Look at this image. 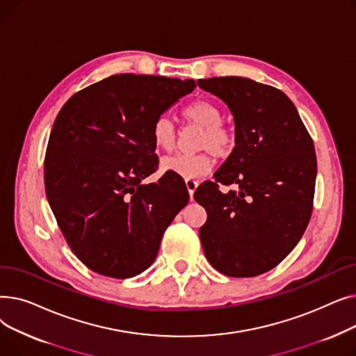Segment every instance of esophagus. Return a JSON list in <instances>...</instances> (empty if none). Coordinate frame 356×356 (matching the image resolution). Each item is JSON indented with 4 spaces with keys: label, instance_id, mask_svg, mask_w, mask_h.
<instances>
[{
    "label": "esophagus",
    "instance_id": "34e87169",
    "mask_svg": "<svg viewBox=\"0 0 356 356\" xmlns=\"http://www.w3.org/2000/svg\"><path fill=\"white\" fill-rule=\"evenodd\" d=\"M197 184H199V183H197L196 180H193V179H186V188H188L192 200H193V195H195V191H196V188H197Z\"/></svg>",
    "mask_w": 356,
    "mask_h": 356
}]
</instances>
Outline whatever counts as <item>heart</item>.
<instances>
[{"label": "heart", "instance_id": "1", "mask_svg": "<svg viewBox=\"0 0 356 356\" xmlns=\"http://www.w3.org/2000/svg\"><path fill=\"white\" fill-rule=\"evenodd\" d=\"M186 121L203 128L199 148H208L216 157H225L234 145V133L222 122V112L218 105L207 99H197L181 109ZM154 145L163 152H170L176 144V128L167 117H159L152 128ZM161 168L183 179H197L212 168L209 152L197 154H175L161 160Z\"/></svg>", "mask_w": 356, "mask_h": 356}]
</instances>
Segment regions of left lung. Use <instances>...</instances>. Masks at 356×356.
Masks as SVG:
<instances>
[{"mask_svg": "<svg viewBox=\"0 0 356 356\" xmlns=\"http://www.w3.org/2000/svg\"><path fill=\"white\" fill-rule=\"evenodd\" d=\"M225 102L235 124V147L200 184L195 200L208 219L199 229L203 252L229 277L263 274L293 251L312 216L317 163L314 145L284 92L248 78L199 79ZM219 184L237 189L223 194Z\"/></svg>", "mask_w": 356, "mask_h": 356, "instance_id": "1", "label": "left lung"}]
</instances>
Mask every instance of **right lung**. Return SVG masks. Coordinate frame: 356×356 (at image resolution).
<instances>
[{
  "mask_svg": "<svg viewBox=\"0 0 356 356\" xmlns=\"http://www.w3.org/2000/svg\"><path fill=\"white\" fill-rule=\"evenodd\" d=\"M193 79L122 73L79 90L54 120L46 196L69 247L98 274L128 278L154 263L164 231L188 204L186 184H144L159 160L154 121Z\"/></svg>",
  "mask_w": 356,
  "mask_h": 356,
  "instance_id": "right-lung-1",
  "label": "right lung"
}]
</instances>
